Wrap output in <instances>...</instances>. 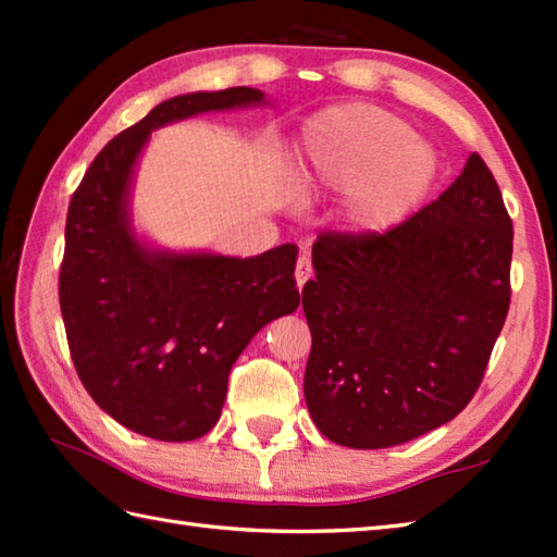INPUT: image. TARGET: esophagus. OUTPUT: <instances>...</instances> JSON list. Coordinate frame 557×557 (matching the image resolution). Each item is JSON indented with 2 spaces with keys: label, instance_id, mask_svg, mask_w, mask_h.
<instances>
[{
  "label": "esophagus",
  "instance_id": "1",
  "mask_svg": "<svg viewBox=\"0 0 557 557\" xmlns=\"http://www.w3.org/2000/svg\"><path fill=\"white\" fill-rule=\"evenodd\" d=\"M311 275H313L311 258H309V256H299V258H297V285L304 287L306 282L311 280Z\"/></svg>",
  "mask_w": 557,
  "mask_h": 557
}]
</instances>
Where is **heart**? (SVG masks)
<instances>
[{
	"label": "heart",
	"mask_w": 557,
	"mask_h": 557,
	"mask_svg": "<svg viewBox=\"0 0 557 557\" xmlns=\"http://www.w3.org/2000/svg\"><path fill=\"white\" fill-rule=\"evenodd\" d=\"M297 172L309 194H349L357 227L387 232L431 191L437 158L399 116L373 104H342L306 124Z\"/></svg>",
	"instance_id": "1"
}]
</instances>
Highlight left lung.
Segmentation results:
<instances>
[{"label": "left lung", "instance_id": "left-lung-1", "mask_svg": "<svg viewBox=\"0 0 557 557\" xmlns=\"http://www.w3.org/2000/svg\"><path fill=\"white\" fill-rule=\"evenodd\" d=\"M512 220L471 152L433 203L387 232H325L301 304L304 397L330 441L381 449L455 419L510 311Z\"/></svg>", "mask_w": 557, "mask_h": 557}]
</instances>
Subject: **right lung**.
I'll use <instances>...</instances> for the list:
<instances>
[{"label":"right lung","instance_id":"right-lung-1","mask_svg":"<svg viewBox=\"0 0 557 557\" xmlns=\"http://www.w3.org/2000/svg\"><path fill=\"white\" fill-rule=\"evenodd\" d=\"M258 102L256 88L164 100L98 152L71 196L59 268L71 359L100 409L156 441H196L218 423L244 347L297 311V246L256 258L150 251L128 227V182L152 128Z\"/></svg>","mask_w":557,"mask_h":557}]
</instances>
